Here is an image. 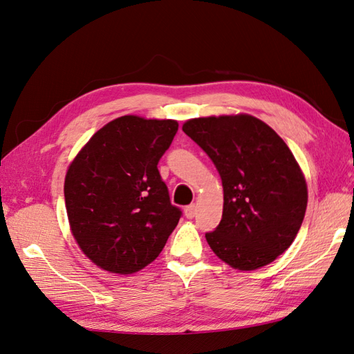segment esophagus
<instances>
[{"label": "esophagus", "instance_id": "obj_1", "mask_svg": "<svg viewBox=\"0 0 354 354\" xmlns=\"http://www.w3.org/2000/svg\"><path fill=\"white\" fill-rule=\"evenodd\" d=\"M184 214H185L187 219H193L194 214H196V205H194V204L187 205V207L184 208Z\"/></svg>", "mask_w": 354, "mask_h": 354}]
</instances>
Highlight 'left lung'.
Masks as SVG:
<instances>
[{
  "label": "left lung",
  "mask_w": 354,
  "mask_h": 354,
  "mask_svg": "<svg viewBox=\"0 0 354 354\" xmlns=\"http://www.w3.org/2000/svg\"><path fill=\"white\" fill-rule=\"evenodd\" d=\"M183 131L212 158L223 185L222 221L207 242L240 270L269 265L297 237L307 185L278 133L252 115L193 118Z\"/></svg>",
  "instance_id": "obj_1"
}]
</instances>
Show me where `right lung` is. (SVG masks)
Segmentation results:
<instances>
[{"mask_svg":"<svg viewBox=\"0 0 354 354\" xmlns=\"http://www.w3.org/2000/svg\"><path fill=\"white\" fill-rule=\"evenodd\" d=\"M175 120L124 115L97 131L65 176V205L80 250L97 266L133 274L152 263L183 212L171 205L158 162Z\"/></svg>","mask_w":354,"mask_h":354,"instance_id":"obj_1","label":"right lung"}]
</instances>
